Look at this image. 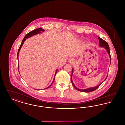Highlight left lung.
<instances>
[{
    "label": "left lung",
    "mask_w": 125,
    "mask_h": 125,
    "mask_svg": "<svg viewBox=\"0 0 125 125\" xmlns=\"http://www.w3.org/2000/svg\"><path fill=\"white\" fill-rule=\"evenodd\" d=\"M98 39H99V46H100V47H103L105 48L107 51L109 55V56H110V60L111 61V55H110V48H109V46L107 42H106L105 41H104V40H103V39H102L101 38H100V37H98ZM72 73L71 77V80L72 83V85H73V86L74 87V88L78 90V91H81V92H92V91H93L94 90H95L96 89H97L100 85H101V84H100L99 85H98L97 86H96L95 87H93V88H88V89H78L77 87H75V86L74 85V84L73 83V81H72V74H73V69L72 70ZM106 78L105 79V80L106 79ZM104 80V81H105Z\"/></svg>",
    "instance_id": "1"
}]
</instances>
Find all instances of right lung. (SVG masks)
Returning <instances> with one entry per match:
<instances>
[{
	"instance_id": "obj_1",
	"label": "right lung",
	"mask_w": 125,
	"mask_h": 125,
	"mask_svg": "<svg viewBox=\"0 0 125 125\" xmlns=\"http://www.w3.org/2000/svg\"><path fill=\"white\" fill-rule=\"evenodd\" d=\"M42 31V32H44V30H43V29H42V28H38V29H36V30H32V31H30V32H29L28 34H27L26 36H25V37H24V38H23V39L22 40V41L21 43V45H20V47H19V49H18V53H17V59H18V56H19V52H20V49H21V47H22V45H23V43H24V41L26 40V38H29V37H30L32 36H34V35H36V34H38L41 33ZM18 66H19V64H18ZM57 71H58V69H57V70H56V73H55V76H54V77L53 81V82H52V83L51 84V85L50 86H49L48 87H47V88L45 89H47V88H49L50 87H51V86L52 85V84L54 82V79H55V75H56V73H57Z\"/></svg>"
}]
</instances>
